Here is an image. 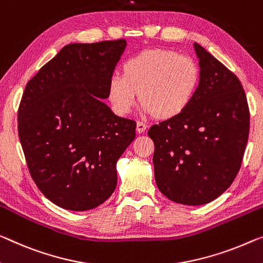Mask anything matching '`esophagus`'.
<instances>
[{
    "label": "esophagus",
    "instance_id": "34e87169",
    "mask_svg": "<svg viewBox=\"0 0 263 263\" xmlns=\"http://www.w3.org/2000/svg\"><path fill=\"white\" fill-rule=\"evenodd\" d=\"M147 129V124L141 122V121H139V122L136 123V132L139 133V134H142V133Z\"/></svg>",
    "mask_w": 263,
    "mask_h": 263
}]
</instances>
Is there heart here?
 I'll return each mask as SVG.
<instances>
[{
  "label": "heart",
  "instance_id": "b5f03b06",
  "mask_svg": "<svg viewBox=\"0 0 263 263\" xmlns=\"http://www.w3.org/2000/svg\"><path fill=\"white\" fill-rule=\"evenodd\" d=\"M200 82V67L193 58L155 48L126 60L121 76L109 80L107 96L118 115L129 114L140 94L145 112L157 120H172L189 108Z\"/></svg>",
  "mask_w": 263,
  "mask_h": 263
}]
</instances>
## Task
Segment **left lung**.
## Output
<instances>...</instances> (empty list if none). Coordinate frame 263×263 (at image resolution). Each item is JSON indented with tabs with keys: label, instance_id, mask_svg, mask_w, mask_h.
Here are the masks:
<instances>
[{
	"label": "left lung",
	"instance_id": "1",
	"mask_svg": "<svg viewBox=\"0 0 263 263\" xmlns=\"http://www.w3.org/2000/svg\"><path fill=\"white\" fill-rule=\"evenodd\" d=\"M201 82L183 114L154 124L153 163L160 192L176 203H208L233 183L249 135V108L240 80L194 43Z\"/></svg>",
	"mask_w": 263,
	"mask_h": 263
}]
</instances>
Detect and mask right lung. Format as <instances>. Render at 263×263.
Wrapping results in <instances>:
<instances>
[{"instance_id":"right-lung-1","label":"right lung","mask_w":263,"mask_h":263,"mask_svg":"<svg viewBox=\"0 0 263 263\" xmlns=\"http://www.w3.org/2000/svg\"><path fill=\"white\" fill-rule=\"evenodd\" d=\"M126 43L68 44L24 89L17 115L24 157L37 188L59 207L88 211L115 191L116 162L136 122L101 99Z\"/></svg>"}]
</instances>
